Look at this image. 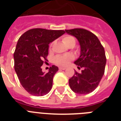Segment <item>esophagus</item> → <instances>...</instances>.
<instances>
[{"label":"esophagus","mask_w":121,"mask_h":121,"mask_svg":"<svg viewBox=\"0 0 121 121\" xmlns=\"http://www.w3.org/2000/svg\"><path fill=\"white\" fill-rule=\"evenodd\" d=\"M59 69H60V70H66V68H65V67H60V68H59Z\"/></svg>","instance_id":"obj_1"}]
</instances>
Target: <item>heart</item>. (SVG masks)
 <instances>
[{
	"label": "heart",
	"instance_id": "obj_1",
	"mask_svg": "<svg viewBox=\"0 0 121 121\" xmlns=\"http://www.w3.org/2000/svg\"><path fill=\"white\" fill-rule=\"evenodd\" d=\"M63 41L66 46L68 47L73 46V47L76 43V39L73 36L71 35H66L63 38ZM53 42L51 43L49 45V50L51 51L52 46L53 45ZM74 56L72 55L68 54L65 55H56L54 58V63L57 65L59 66H66L69 64V63L71 60H73Z\"/></svg>",
	"mask_w": 121,
	"mask_h": 121
}]
</instances>
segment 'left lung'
Segmentation results:
<instances>
[{
	"label": "left lung",
	"mask_w": 121,
	"mask_h": 121,
	"mask_svg": "<svg viewBox=\"0 0 121 121\" xmlns=\"http://www.w3.org/2000/svg\"><path fill=\"white\" fill-rule=\"evenodd\" d=\"M65 32L74 36L80 43V56L75 64L82 68V73L75 71L69 79V85L74 92L87 94L98 86L105 72L106 56L103 46L92 32L82 28L66 29Z\"/></svg>",
	"instance_id": "1"
}]
</instances>
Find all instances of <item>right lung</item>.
Instances as JSON below:
<instances>
[{
  "mask_svg": "<svg viewBox=\"0 0 121 121\" xmlns=\"http://www.w3.org/2000/svg\"><path fill=\"white\" fill-rule=\"evenodd\" d=\"M64 33L63 30L34 28L19 39L14 53V69L21 84L29 94L43 96L51 90L58 68L53 65L44 73L41 66L48 61L49 44Z\"/></svg>",
  "mask_w": 121,
  "mask_h": 121,
  "instance_id": "obj_1",
  "label": "right lung"
}]
</instances>
